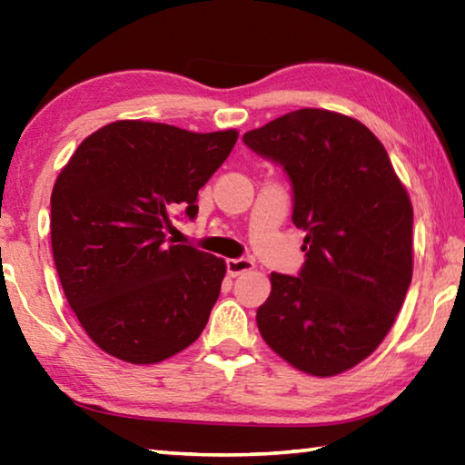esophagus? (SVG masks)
Returning <instances> with one entry per match:
<instances>
[{
	"mask_svg": "<svg viewBox=\"0 0 465 465\" xmlns=\"http://www.w3.org/2000/svg\"><path fill=\"white\" fill-rule=\"evenodd\" d=\"M225 266L230 277H238V274L254 269V262H252L250 258H230V261H225Z\"/></svg>",
	"mask_w": 465,
	"mask_h": 465,
	"instance_id": "34e87169",
	"label": "esophagus"
}]
</instances>
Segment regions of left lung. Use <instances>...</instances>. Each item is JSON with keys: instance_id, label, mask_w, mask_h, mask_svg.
<instances>
[{"instance_id": "left-lung-1", "label": "left lung", "mask_w": 465, "mask_h": 465, "mask_svg": "<svg viewBox=\"0 0 465 465\" xmlns=\"http://www.w3.org/2000/svg\"><path fill=\"white\" fill-rule=\"evenodd\" d=\"M281 163L305 232L297 277L271 272L256 312L264 342L295 369L330 377L390 332L412 281V204L388 152L363 123L302 108L243 135Z\"/></svg>"}]
</instances>
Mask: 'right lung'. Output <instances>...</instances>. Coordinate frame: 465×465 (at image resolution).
Masks as SVG:
<instances>
[{"label":"right lung","instance_id":"add662e5","mask_svg":"<svg viewBox=\"0 0 465 465\" xmlns=\"http://www.w3.org/2000/svg\"><path fill=\"white\" fill-rule=\"evenodd\" d=\"M238 131L116 121L85 137L51 194V246L69 305L102 351L152 365L191 346L222 291L225 261L168 243L172 211L194 219L199 188Z\"/></svg>","mask_w":465,"mask_h":465}]
</instances>
